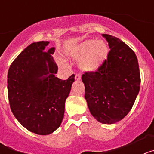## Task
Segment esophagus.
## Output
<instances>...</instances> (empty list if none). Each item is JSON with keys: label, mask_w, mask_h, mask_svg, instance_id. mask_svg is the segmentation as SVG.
<instances>
[{"label": "esophagus", "mask_w": 154, "mask_h": 154, "mask_svg": "<svg viewBox=\"0 0 154 154\" xmlns=\"http://www.w3.org/2000/svg\"><path fill=\"white\" fill-rule=\"evenodd\" d=\"M75 79L76 80H80V79H81V75L76 74L75 76Z\"/></svg>", "instance_id": "obj_1"}]
</instances>
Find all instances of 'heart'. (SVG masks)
<instances>
[{
    "label": "heart",
    "instance_id": "heart-1",
    "mask_svg": "<svg viewBox=\"0 0 154 154\" xmlns=\"http://www.w3.org/2000/svg\"><path fill=\"white\" fill-rule=\"evenodd\" d=\"M109 47L103 41L89 39L81 42L67 51L70 58L79 60V67L86 72H95L101 67L108 58Z\"/></svg>",
    "mask_w": 154,
    "mask_h": 154
}]
</instances>
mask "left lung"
<instances>
[{
    "instance_id": "8db88e82",
    "label": "left lung",
    "mask_w": 154,
    "mask_h": 154,
    "mask_svg": "<svg viewBox=\"0 0 154 154\" xmlns=\"http://www.w3.org/2000/svg\"><path fill=\"white\" fill-rule=\"evenodd\" d=\"M110 51L97 72L82 76L85 99L91 114L99 123L112 124L129 113L140 91V74L134 51L120 39L103 35Z\"/></svg>"
}]
</instances>
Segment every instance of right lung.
<instances>
[{"label":"right lung","instance_id":"add662e5","mask_svg":"<svg viewBox=\"0 0 154 154\" xmlns=\"http://www.w3.org/2000/svg\"><path fill=\"white\" fill-rule=\"evenodd\" d=\"M49 42H34L24 48L11 65L8 94L11 109L19 123L38 135H48L60 126L65 100L75 81L55 77L58 66Z\"/></svg>","mask_w":154,"mask_h":154}]
</instances>
